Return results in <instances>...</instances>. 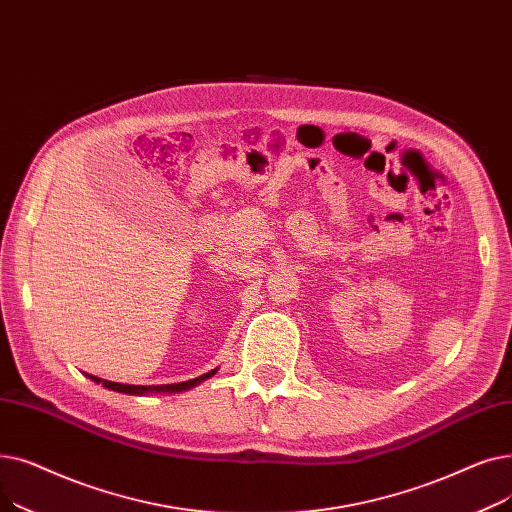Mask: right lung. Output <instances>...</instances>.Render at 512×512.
Segmentation results:
<instances>
[{"mask_svg": "<svg viewBox=\"0 0 512 512\" xmlns=\"http://www.w3.org/2000/svg\"><path fill=\"white\" fill-rule=\"evenodd\" d=\"M216 373V369L214 371H210V373H206V375H202V377H196V379H189V381H183V383H168V385H127V383H114V381H104V379H97V377H91L95 383H102L104 387H108V389H114V392H123V394H150V392H183V389H189V387H193V385H198V383H202L204 379H208V377H212Z\"/></svg>", "mask_w": 512, "mask_h": 512, "instance_id": "add662e5", "label": "right lung"}]
</instances>
